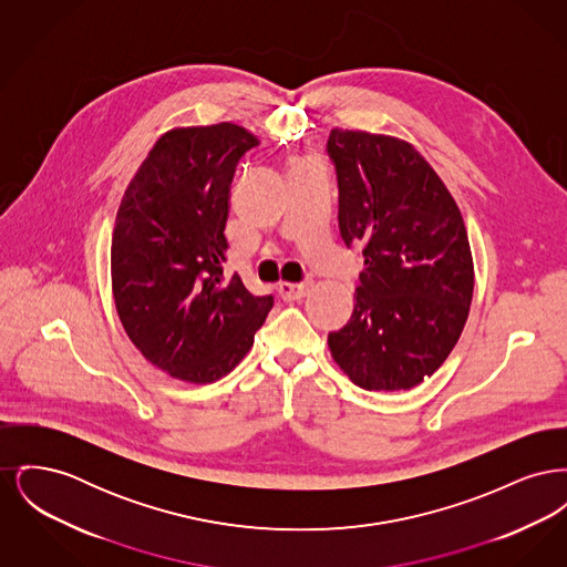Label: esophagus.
<instances>
[{
  "label": "esophagus",
  "instance_id": "1",
  "mask_svg": "<svg viewBox=\"0 0 567 567\" xmlns=\"http://www.w3.org/2000/svg\"><path fill=\"white\" fill-rule=\"evenodd\" d=\"M308 291H310V282H280L278 285V293L287 301L301 299V297L308 296Z\"/></svg>",
  "mask_w": 567,
  "mask_h": 567
}]
</instances>
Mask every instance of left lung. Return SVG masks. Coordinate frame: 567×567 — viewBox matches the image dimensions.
<instances>
[{"label":"left lung","mask_w":567,"mask_h":567,"mask_svg":"<svg viewBox=\"0 0 567 567\" xmlns=\"http://www.w3.org/2000/svg\"><path fill=\"white\" fill-rule=\"evenodd\" d=\"M340 234L363 244L351 321L329 333L333 361L368 391H405L446 361L474 296L463 216L425 157L402 137L331 130Z\"/></svg>","instance_id":"obj_1"}]
</instances>
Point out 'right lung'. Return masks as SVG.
Listing matches in <instances>:
<instances>
[{"label": "right lung", "mask_w": 567, "mask_h": 567, "mask_svg": "<svg viewBox=\"0 0 567 567\" xmlns=\"http://www.w3.org/2000/svg\"><path fill=\"white\" fill-rule=\"evenodd\" d=\"M259 137L236 123L174 127L121 199L110 248L112 296L142 357L190 384L227 377L255 342L274 297L223 276L236 165Z\"/></svg>", "instance_id": "add662e5"}]
</instances>
